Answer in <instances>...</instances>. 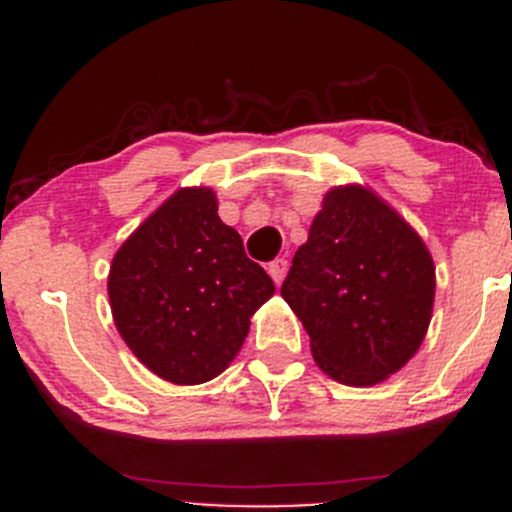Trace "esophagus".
Instances as JSON below:
<instances>
[{"label":"esophagus","mask_w":512,"mask_h":512,"mask_svg":"<svg viewBox=\"0 0 512 512\" xmlns=\"http://www.w3.org/2000/svg\"><path fill=\"white\" fill-rule=\"evenodd\" d=\"M267 272H270V277L275 280V285H280V282L285 280V275H287V260H285V257H277V260H272L270 265H267Z\"/></svg>","instance_id":"1"}]
</instances>
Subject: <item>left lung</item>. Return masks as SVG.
Returning <instances> with one entry per match:
<instances>
[{"label": "left lung", "mask_w": 512, "mask_h": 512, "mask_svg": "<svg viewBox=\"0 0 512 512\" xmlns=\"http://www.w3.org/2000/svg\"><path fill=\"white\" fill-rule=\"evenodd\" d=\"M280 292L319 369L339 384L374 386L421 347L436 265L421 235L374 190L334 185Z\"/></svg>", "instance_id": "8db88e82"}]
</instances>
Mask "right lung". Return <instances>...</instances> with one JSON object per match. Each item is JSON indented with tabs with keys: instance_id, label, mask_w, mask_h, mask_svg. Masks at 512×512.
Here are the masks:
<instances>
[{
	"instance_id": "obj_1",
	"label": "right lung",
	"mask_w": 512,
	"mask_h": 512,
	"mask_svg": "<svg viewBox=\"0 0 512 512\" xmlns=\"http://www.w3.org/2000/svg\"><path fill=\"white\" fill-rule=\"evenodd\" d=\"M272 294L270 275L220 220L208 185L175 190L126 237L108 270L118 334L148 371L178 386L223 374Z\"/></svg>"
}]
</instances>
